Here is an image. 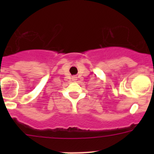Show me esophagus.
<instances>
[{
  "label": "esophagus",
  "instance_id": "esophagus-1",
  "mask_svg": "<svg viewBox=\"0 0 154 154\" xmlns=\"http://www.w3.org/2000/svg\"><path fill=\"white\" fill-rule=\"evenodd\" d=\"M72 79L74 80V81L75 80H77V77H76V76H74V77H72Z\"/></svg>",
  "mask_w": 154,
  "mask_h": 154
}]
</instances>
